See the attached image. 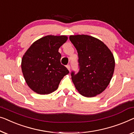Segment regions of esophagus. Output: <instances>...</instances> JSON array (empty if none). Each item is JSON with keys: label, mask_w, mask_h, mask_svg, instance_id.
I'll list each match as a JSON object with an SVG mask.
<instances>
[{"label": "esophagus", "mask_w": 134, "mask_h": 134, "mask_svg": "<svg viewBox=\"0 0 134 134\" xmlns=\"http://www.w3.org/2000/svg\"><path fill=\"white\" fill-rule=\"evenodd\" d=\"M66 68L68 69L69 71H70V66H69V65H66Z\"/></svg>", "instance_id": "esophagus-1"}]
</instances>
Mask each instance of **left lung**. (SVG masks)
<instances>
[{"instance_id":"1","label":"left lung","mask_w":134,"mask_h":134,"mask_svg":"<svg viewBox=\"0 0 134 134\" xmlns=\"http://www.w3.org/2000/svg\"><path fill=\"white\" fill-rule=\"evenodd\" d=\"M69 40L77 50L80 70L71 73L72 80L81 95L93 97L109 85L115 68L113 54L102 41L85 34L71 35Z\"/></svg>"}]
</instances>
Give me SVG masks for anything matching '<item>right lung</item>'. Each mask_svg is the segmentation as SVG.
I'll return each mask as SVG.
<instances>
[{"label": "right lung", "mask_w": 134, "mask_h": 134, "mask_svg": "<svg viewBox=\"0 0 134 134\" xmlns=\"http://www.w3.org/2000/svg\"><path fill=\"white\" fill-rule=\"evenodd\" d=\"M66 36L48 35L35 41L23 55L21 68L25 80L38 94H49L57 90L69 71L60 63L59 48Z\"/></svg>", "instance_id": "1"}]
</instances>
